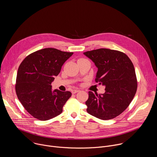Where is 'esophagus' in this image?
<instances>
[{"mask_svg": "<svg viewBox=\"0 0 157 157\" xmlns=\"http://www.w3.org/2000/svg\"><path fill=\"white\" fill-rule=\"evenodd\" d=\"M79 91V90H78V89H73V90L71 91V93L73 94H75V93H77Z\"/></svg>", "mask_w": 157, "mask_h": 157, "instance_id": "esophagus-1", "label": "esophagus"}]
</instances>
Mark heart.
<instances>
[{
  "instance_id": "heart-1",
  "label": "heart",
  "mask_w": 157,
  "mask_h": 157,
  "mask_svg": "<svg viewBox=\"0 0 157 157\" xmlns=\"http://www.w3.org/2000/svg\"><path fill=\"white\" fill-rule=\"evenodd\" d=\"M82 59V58H81V59Z\"/></svg>"
}]
</instances>
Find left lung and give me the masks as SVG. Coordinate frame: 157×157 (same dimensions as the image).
<instances>
[{
    "label": "left lung",
    "instance_id": "left-lung-1",
    "mask_svg": "<svg viewBox=\"0 0 157 157\" xmlns=\"http://www.w3.org/2000/svg\"><path fill=\"white\" fill-rule=\"evenodd\" d=\"M84 55L98 69L96 82L105 87L104 94L89 92L87 112L99 119H114L128 107L136 93L137 81L133 64L127 55L117 50L100 48Z\"/></svg>",
    "mask_w": 157,
    "mask_h": 157
}]
</instances>
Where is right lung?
Returning a JSON list of instances; mask_svg holds the SVG:
<instances>
[{"mask_svg": "<svg viewBox=\"0 0 157 157\" xmlns=\"http://www.w3.org/2000/svg\"><path fill=\"white\" fill-rule=\"evenodd\" d=\"M73 53L47 48L28 55L20 64L15 91L28 113L40 121L59 115L71 96L70 91H53L52 82L61 71L64 62Z\"/></svg>", "mask_w": 157, "mask_h": 157, "instance_id": "right-lung-1", "label": "right lung"}]
</instances>
